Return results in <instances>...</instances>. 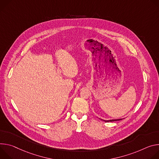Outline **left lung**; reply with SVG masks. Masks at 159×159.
<instances>
[{"mask_svg": "<svg viewBox=\"0 0 159 159\" xmlns=\"http://www.w3.org/2000/svg\"><path fill=\"white\" fill-rule=\"evenodd\" d=\"M122 119H110V120H103V119H101V120H104L105 122H112V121H116V120H121Z\"/></svg>", "mask_w": 159, "mask_h": 159, "instance_id": "left-lung-1", "label": "left lung"}]
</instances>
